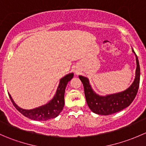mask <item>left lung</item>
<instances>
[{
  "mask_svg": "<svg viewBox=\"0 0 146 146\" xmlns=\"http://www.w3.org/2000/svg\"><path fill=\"white\" fill-rule=\"evenodd\" d=\"M136 78L132 85L128 89L119 93L111 94L106 96H100L91 88L89 80L84 76H80L79 78L83 84L87 104L91 111L100 115H110L121 111L129 107L138 92L140 83V66L136 53Z\"/></svg>",
  "mask_w": 146,
  "mask_h": 146,
  "instance_id": "obj_1",
  "label": "left lung"
}]
</instances>
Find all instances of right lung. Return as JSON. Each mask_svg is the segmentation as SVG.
Segmentation results:
<instances>
[{
	"label": "right lung",
	"mask_w": 146,
	"mask_h": 146,
	"mask_svg": "<svg viewBox=\"0 0 146 146\" xmlns=\"http://www.w3.org/2000/svg\"><path fill=\"white\" fill-rule=\"evenodd\" d=\"M73 77V73H69L62 78L60 80V83L54 98L47 104L33 110H28L20 108L15 103L9 93L8 95L15 107L25 117L35 121H47L48 119L56 118L62 111L64 106V93L66 87Z\"/></svg>",
	"instance_id": "obj_1"
}]
</instances>
